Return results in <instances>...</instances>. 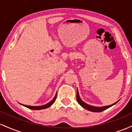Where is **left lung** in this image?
I'll use <instances>...</instances> for the list:
<instances>
[{
    "instance_id": "obj_1",
    "label": "left lung",
    "mask_w": 132,
    "mask_h": 132,
    "mask_svg": "<svg viewBox=\"0 0 132 132\" xmlns=\"http://www.w3.org/2000/svg\"><path fill=\"white\" fill-rule=\"evenodd\" d=\"M76 99H77V101H78V102L79 103V104L81 106H82L83 108H84L85 109L88 110L90 112H100L104 111V110H106L107 109L109 108V107H112V106H113V105H115V104H117L118 101H118L117 102H115L114 104H111V105H107V106H102V107H95V106H92V105H89V104H86V102H84V101H83L81 99V97H80V96H79V91H78V89H77Z\"/></svg>"
}]
</instances>
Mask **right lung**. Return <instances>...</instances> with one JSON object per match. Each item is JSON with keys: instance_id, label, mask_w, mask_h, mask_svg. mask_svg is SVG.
<instances>
[{"instance_id": "obj_1", "label": "right lung", "mask_w": 132, "mask_h": 132, "mask_svg": "<svg viewBox=\"0 0 132 132\" xmlns=\"http://www.w3.org/2000/svg\"><path fill=\"white\" fill-rule=\"evenodd\" d=\"M56 96H57V93H56L55 96L54 97L53 99L51 100L50 102L47 103L46 104H45V105H40V106H31V105H24V104H20H20L24 106V107H27V108L30 109H31V110H42V109H45L48 108V107H50V106L52 105V104H53L54 102H55L56 99Z\"/></svg>"}]
</instances>
